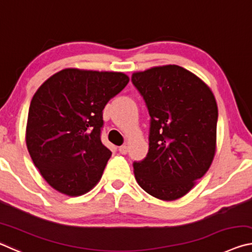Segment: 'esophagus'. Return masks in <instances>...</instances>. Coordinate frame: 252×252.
Listing matches in <instances>:
<instances>
[{"instance_id":"1","label":"esophagus","mask_w":252,"mask_h":252,"mask_svg":"<svg viewBox=\"0 0 252 252\" xmlns=\"http://www.w3.org/2000/svg\"><path fill=\"white\" fill-rule=\"evenodd\" d=\"M119 152H120L121 155H126L127 147H126V146H121L120 148H119Z\"/></svg>"}]
</instances>
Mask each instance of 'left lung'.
<instances>
[{"mask_svg": "<svg viewBox=\"0 0 252 252\" xmlns=\"http://www.w3.org/2000/svg\"><path fill=\"white\" fill-rule=\"evenodd\" d=\"M150 114L149 151L133 162L142 189L164 201L183 197L210 168L216 153L218 106L210 88L179 65L132 74Z\"/></svg>", "mask_w": 252, "mask_h": 252, "instance_id": "1", "label": "left lung"}]
</instances>
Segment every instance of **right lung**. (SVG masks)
Instances as JSON below:
<instances>
[{"label":"right lung","mask_w":252,"mask_h":252,"mask_svg":"<svg viewBox=\"0 0 252 252\" xmlns=\"http://www.w3.org/2000/svg\"><path fill=\"white\" fill-rule=\"evenodd\" d=\"M127 82L122 72L64 69L37 89L25 139L34 165L53 189L76 197L100 181L112 155L101 142L102 111Z\"/></svg>","instance_id":"1"}]
</instances>
